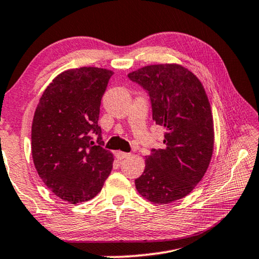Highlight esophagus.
Listing matches in <instances>:
<instances>
[{
  "label": "esophagus",
  "mask_w": 259,
  "mask_h": 259,
  "mask_svg": "<svg viewBox=\"0 0 259 259\" xmlns=\"http://www.w3.org/2000/svg\"><path fill=\"white\" fill-rule=\"evenodd\" d=\"M116 157H117V159L118 160H124V159H128V158H130V153H125V152H121V151H117L116 153Z\"/></svg>",
  "instance_id": "obj_1"
}]
</instances>
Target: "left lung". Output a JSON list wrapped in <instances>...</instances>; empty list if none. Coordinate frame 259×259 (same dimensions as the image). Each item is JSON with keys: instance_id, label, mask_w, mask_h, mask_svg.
Here are the masks:
<instances>
[{"instance_id": "1", "label": "left lung", "mask_w": 259, "mask_h": 259, "mask_svg": "<svg viewBox=\"0 0 259 259\" xmlns=\"http://www.w3.org/2000/svg\"><path fill=\"white\" fill-rule=\"evenodd\" d=\"M128 76L149 91L152 117L165 129L163 146L146 155L135 186L152 203H173L190 194L210 166L214 147L210 101L198 77L181 64H151Z\"/></svg>"}]
</instances>
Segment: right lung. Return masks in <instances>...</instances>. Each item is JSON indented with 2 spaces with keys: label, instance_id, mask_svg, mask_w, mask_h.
<instances>
[{
  "label": "right lung",
  "instance_id": "right-lung-1",
  "mask_svg": "<svg viewBox=\"0 0 259 259\" xmlns=\"http://www.w3.org/2000/svg\"><path fill=\"white\" fill-rule=\"evenodd\" d=\"M113 71L81 67L57 75L41 96L31 131L32 159L38 175L65 202H88L101 191L113 168L112 152L101 144L98 125L101 98Z\"/></svg>",
  "mask_w": 259,
  "mask_h": 259
}]
</instances>
